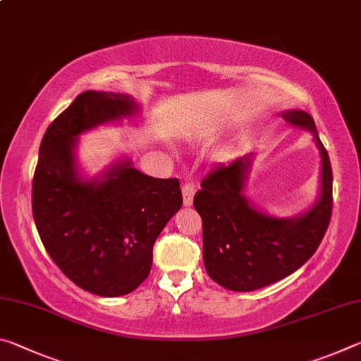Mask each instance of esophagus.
I'll return each mask as SVG.
<instances>
[{
	"mask_svg": "<svg viewBox=\"0 0 361 361\" xmlns=\"http://www.w3.org/2000/svg\"><path fill=\"white\" fill-rule=\"evenodd\" d=\"M181 191H183V204L186 207L192 205V199H194V192H195V185L194 181L191 180H185L181 186Z\"/></svg>",
	"mask_w": 361,
	"mask_h": 361,
	"instance_id": "1",
	"label": "esophagus"
}]
</instances>
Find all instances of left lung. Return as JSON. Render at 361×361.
<instances>
[{"label": "left lung", "mask_w": 361, "mask_h": 361, "mask_svg": "<svg viewBox=\"0 0 361 361\" xmlns=\"http://www.w3.org/2000/svg\"><path fill=\"white\" fill-rule=\"evenodd\" d=\"M283 118L312 132L320 148L322 194L312 209L293 219L253 209L242 194L250 156L212 169L194 195L202 218L205 271L232 291L258 290L295 272L319 248L331 219L333 170L315 122L304 111H286Z\"/></svg>", "instance_id": "left-lung-1"}]
</instances>
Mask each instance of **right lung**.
Instances as JSON below:
<instances>
[{
  "label": "right lung",
  "mask_w": 361,
  "mask_h": 361,
  "mask_svg": "<svg viewBox=\"0 0 361 361\" xmlns=\"http://www.w3.org/2000/svg\"><path fill=\"white\" fill-rule=\"evenodd\" d=\"M129 95L85 90L47 127L32 185V209L52 261L79 288L127 295L149 276L154 242L183 204L180 181L152 178L130 162L102 181L76 173L79 133L135 113Z\"/></svg>",
  "instance_id": "obj_1"
}]
</instances>
